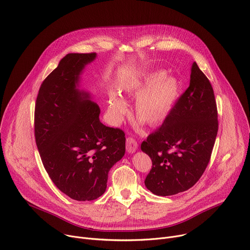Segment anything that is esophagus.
<instances>
[{
    "label": "esophagus",
    "instance_id": "esophagus-1",
    "mask_svg": "<svg viewBox=\"0 0 250 250\" xmlns=\"http://www.w3.org/2000/svg\"><path fill=\"white\" fill-rule=\"evenodd\" d=\"M138 149L137 142L133 138H127L126 140V150L128 153H134L136 152Z\"/></svg>",
    "mask_w": 250,
    "mask_h": 250
}]
</instances>
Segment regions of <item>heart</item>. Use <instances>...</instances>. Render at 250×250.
Masks as SVG:
<instances>
[{"label":"heart","instance_id":"heart-1","mask_svg":"<svg viewBox=\"0 0 250 250\" xmlns=\"http://www.w3.org/2000/svg\"><path fill=\"white\" fill-rule=\"evenodd\" d=\"M163 71L148 74L144 78L128 83L123 91L138 96L134 104L135 116L149 126H157L174 109L180 92L179 81ZM108 109L113 124H119L127 112V105L116 92H110Z\"/></svg>","mask_w":250,"mask_h":250}]
</instances>
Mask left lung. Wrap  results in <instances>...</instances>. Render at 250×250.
I'll return each mask as SVG.
<instances>
[{
    "label": "left lung",
    "mask_w": 250,
    "mask_h": 250,
    "mask_svg": "<svg viewBox=\"0 0 250 250\" xmlns=\"http://www.w3.org/2000/svg\"><path fill=\"white\" fill-rule=\"evenodd\" d=\"M217 131L214 92L194 62L189 87L161 127L141 144L152 160L145 179L147 189L169 196L193 186L208 165Z\"/></svg>",
    "instance_id": "8db88e82"
}]
</instances>
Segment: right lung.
I'll list each match as a JSON object with an SVG mask.
<instances>
[{
	"label": "right lung",
	"instance_id": "obj_1",
	"mask_svg": "<svg viewBox=\"0 0 250 250\" xmlns=\"http://www.w3.org/2000/svg\"><path fill=\"white\" fill-rule=\"evenodd\" d=\"M97 54L70 53L43 81L35 107V137L54 184L70 198L90 201L107 188L108 173L125 154V134L99 119L100 108L81 88Z\"/></svg>",
	"mask_w": 250,
	"mask_h": 250
}]
</instances>
